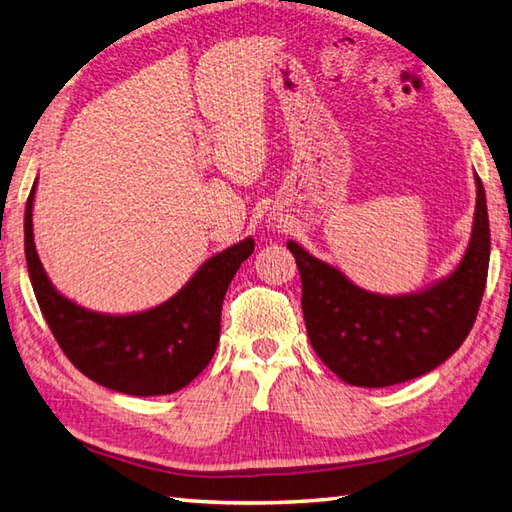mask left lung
Masks as SVG:
<instances>
[{
    "label": "left lung",
    "instance_id": "8db88e82",
    "mask_svg": "<svg viewBox=\"0 0 512 512\" xmlns=\"http://www.w3.org/2000/svg\"><path fill=\"white\" fill-rule=\"evenodd\" d=\"M286 246L300 268L306 333L324 365L347 385H398L448 360L477 320L490 259L486 192L477 179L475 228L463 262L423 293H367L295 241Z\"/></svg>",
    "mask_w": 512,
    "mask_h": 512
}]
</instances>
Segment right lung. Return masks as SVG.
Listing matches in <instances>:
<instances>
[{
    "mask_svg": "<svg viewBox=\"0 0 512 512\" xmlns=\"http://www.w3.org/2000/svg\"><path fill=\"white\" fill-rule=\"evenodd\" d=\"M33 194L24 212V253L46 324L73 367L94 383L129 396L172 394L215 356L221 304L255 241L244 239L208 259L172 300L145 313L102 315L80 309L51 286L33 244Z\"/></svg>",
    "mask_w": 512,
    "mask_h": 512,
    "instance_id": "add662e5",
    "label": "right lung"
}]
</instances>
